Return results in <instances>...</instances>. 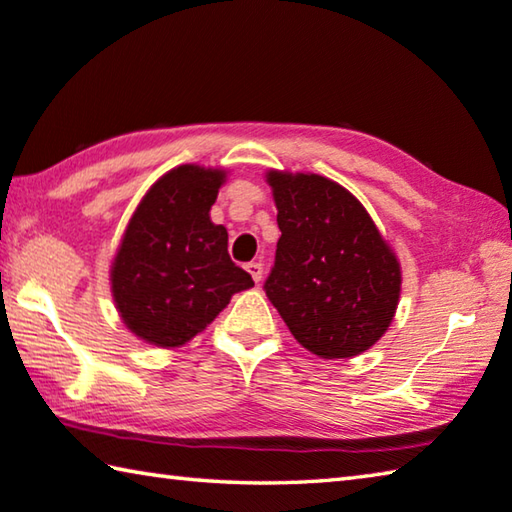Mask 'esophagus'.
Segmentation results:
<instances>
[{
    "mask_svg": "<svg viewBox=\"0 0 512 512\" xmlns=\"http://www.w3.org/2000/svg\"><path fill=\"white\" fill-rule=\"evenodd\" d=\"M246 271H248L250 275H253V280H255V282H259V280H262L264 266L259 264V262H250V264H246Z\"/></svg>",
    "mask_w": 512,
    "mask_h": 512,
    "instance_id": "1",
    "label": "esophagus"
}]
</instances>
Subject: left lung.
Masks as SVG:
<instances>
[{"instance_id":"left-lung-1","label":"left lung","mask_w":512,"mask_h":512,"mask_svg":"<svg viewBox=\"0 0 512 512\" xmlns=\"http://www.w3.org/2000/svg\"><path fill=\"white\" fill-rule=\"evenodd\" d=\"M277 206L268 300L302 347L351 358L387 331L401 295V266L360 201L318 174L271 172Z\"/></svg>"}]
</instances>
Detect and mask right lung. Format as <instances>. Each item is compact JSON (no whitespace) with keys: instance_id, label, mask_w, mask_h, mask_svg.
<instances>
[{"instance_id":"add662e5","label":"right lung","mask_w":512,"mask_h":512,"mask_svg":"<svg viewBox=\"0 0 512 512\" xmlns=\"http://www.w3.org/2000/svg\"><path fill=\"white\" fill-rule=\"evenodd\" d=\"M221 170L174 167L136 208L111 266L120 318L156 347H179L217 318L232 293L255 286L210 221Z\"/></svg>"}]
</instances>
